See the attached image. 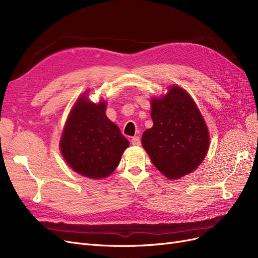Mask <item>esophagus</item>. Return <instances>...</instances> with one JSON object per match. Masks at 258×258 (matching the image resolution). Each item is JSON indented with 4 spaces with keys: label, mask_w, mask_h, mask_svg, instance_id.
<instances>
[{
    "label": "esophagus",
    "mask_w": 258,
    "mask_h": 258,
    "mask_svg": "<svg viewBox=\"0 0 258 258\" xmlns=\"http://www.w3.org/2000/svg\"><path fill=\"white\" fill-rule=\"evenodd\" d=\"M131 143L132 145H136V146H140L141 145V140H140V137H134L131 139Z\"/></svg>",
    "instance_id": "1"
}]
</instances>
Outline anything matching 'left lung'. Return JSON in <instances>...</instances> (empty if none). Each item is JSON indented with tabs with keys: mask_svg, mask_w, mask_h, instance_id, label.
Masks as SVG:
<instances>
[{
	"mask_svg": "<svg viewBox=\"0 0 258 258\" xmlns=\"http://www.w3.org/2000/svg\"><path fill=\"white\" fill-rule=\"evenodd\" d=\"M152 119L142 145L154 166L170 179L190 173L204 160L210 141L207 124L190 96L172 86L165 97L152 101Z\"/></svg>",
	"mask_w": 258,
	"mask_h": 258,
	"instance_id": "left-lung-1",
	"label": "left lung"
}]
</instances>
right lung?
I'll use <instances>...</instances> for the list:
<instances>
[{"label": "right lung", "instance_id": "1", "mask_svg": "<svg viewBox=\"0 0 258 258\" xmlns=\"http://www.w3.org/2000/svg\"><path fill=\"white\" fill-rule=\"evenodd\" d=\"M129 146L119 128L105 115V103L89 102L85 95L70 113L60 150L75 172L90 178L110 175Z\"/></svg>", "mask_w": 258, "mask_h": 258}]
</instances>
